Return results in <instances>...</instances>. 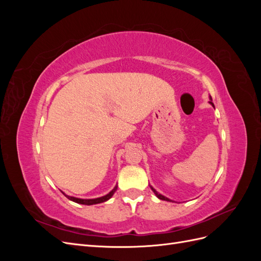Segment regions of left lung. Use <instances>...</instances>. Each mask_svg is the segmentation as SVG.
I'll list each match as a JSON object with an SVG mask.
<instances>
[{"label": "left lung", "mask_w": 261, "mask_h": 261, "mask_svg": "<svg viewBox=\"0 0 261 261\" xmlns=\"http://www.w3.org/2000/svg\"><path fill=\"white\" fill-rule=\"evenodd\" d=\"M210 103L213 106V103H212V102L210 101ZM213 107H215V106H213ZM151 189H152V191H153V193L156 195V197H158V198H159V199H161V200H167V201H172V200H170L169 198H167V197H164V196H162V195H160V194H158L155 191H154V189L151 187Z\"/></svg>", "instance_id": "left-lung-1"}]
</instances>
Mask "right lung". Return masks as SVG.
Segmentation results:
<instances>
[{
    "label": "right lung",
    "instance_id": "right-lung-1",
    "mask_svg": "<svg viewBox=\"0 0 261 261\" xmlns=\"http://www.w3.org/2000/svg\"><path fill=\"white\" fill-rule=\"evenodd\" d=\"M116 186H115V188L113 189V191H111L110 192L108 195H106V196H103V197H100V198H96V199H81V198H75V197H70V196H67V195H65L67 198L69 199V200H72V201H74V202H77V203H82V204H96V203H101V202H105V201H107V200H109L110 198H111V197L113 196V194L115 193V191H116Z\"/></svg>",
    "mask_w": 261,
    "mask_h": 261
}]
</instances>
